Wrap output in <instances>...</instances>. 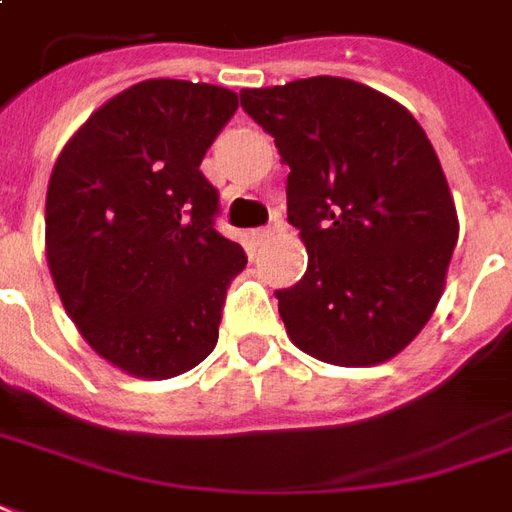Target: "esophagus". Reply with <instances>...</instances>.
<instances>
[{
  "instance_id": "esophagus-1",
  "label": "esophagus",
  "mask_w": 512,
  "mask_h": 512,
  "mask_svg": "<svg viewBox=\"0 0 512 512\" xmlns=\"http://www.w3.org/2000/svg\"><path fill=\"white\" fill-rule=\"evenodd\" d=\"M275 232H278L275 226H267V229H256V232H253V242H256V245H264V242L270 240Z\"/></svg>"
}]
</instances>
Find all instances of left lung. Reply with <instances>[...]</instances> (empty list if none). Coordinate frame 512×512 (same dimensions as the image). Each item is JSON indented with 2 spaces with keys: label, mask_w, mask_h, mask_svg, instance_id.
<instances>
[{
  "label": "left lung",
  "mask_w": 512,
  "mask_h": 512,
  "mask_svg": "<svg viewBox=\"0 0 512 512\" xmlns=\"http://www.w3.org/2000/svg\"><path fill=\"white\" fill-rule=\"evenodd\" d=\"M240 102L291 169L288 224L307 248L305 278L275 291L291 343L337 367L394 359L432 318L459 237L432 142L356 80L242 88Z\"/></svg>",
  "instance_id": "8db88e82"
}]
</instances>
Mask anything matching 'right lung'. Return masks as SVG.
I'll return each mask as SVG.
<instances>
[{"mask_svg": "<svg viewBox=\"0 0 512 512\" xmlns=\"http://www.w3.org/2000/svg\"><path fill=\"white\" fill-rule=\"evenodd\" d=\"M234 110L229 88L142 80L88 115L53 164V286L83 340L126 375L175 378L218 343L248 259L215 232L218 191L199 164Z\"/></svg>", "mask_w": 512, "mask_h": 512, "instance_id": "1", "label": "right lung"}]
</instances>
